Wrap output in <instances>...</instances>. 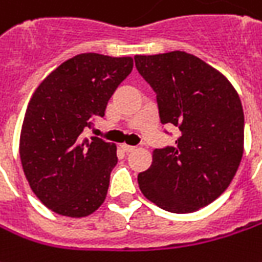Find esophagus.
Here are the masks:
<instances>
[{"mask_svg": "<svg viewBox=\"0 0 262 262\" xmlns=\"http://www.w3.org/2000/svg\"><path fill=\"white\" fill-rule=\"evenodd\" d=\"M120 147L123 149V152H126V154H129V152H133L136 147L135 146H130V145H126V143H123V145H120Z\"/></svg>", "mask_w": 262, "mask_h": 262, "instance_id": "1", "label": "esophagus"}]
</instances>
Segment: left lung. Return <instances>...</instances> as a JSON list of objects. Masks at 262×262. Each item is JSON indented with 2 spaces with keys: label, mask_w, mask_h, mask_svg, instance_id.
<instances>
[{
  "label": "left lung",
  "mask_w": 262,
  "mask_h": 262,
  "mask_svg": "<svg viewBox=\"0 0 262 262\" xmlns=\"http://www.w3.org/2000/svg\"><path fill=\"white\" fill-rule=\"evenodd\" d=\"M156 93L163 124L178 126L175 147L155 149L138 175L142 193L173 213H191L227 191L244 154V112L229 80L185 51L135 56Z\"/></svg>",
  "instance_id": "8db88e82"
}]
</instances>
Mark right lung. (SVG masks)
<instances>
[{
    "label": "right lung",
    "instance_id": "1",
    "mask_svg": "<svg viewBox=\"0 0 262 262\" xmlns=\"http://www.w3.org/2000/svg\"><path fill=\"white\" fill-rule=\"evenodd\" d=\"M133 69L132 57L83 53L60 64L28 103L19 158L31 191L53 212L83 218L107 195L116 145L83 138Z\"/></svg>",
    "mask_w": 262,
    "mask_h": 262
}]
</instances>
